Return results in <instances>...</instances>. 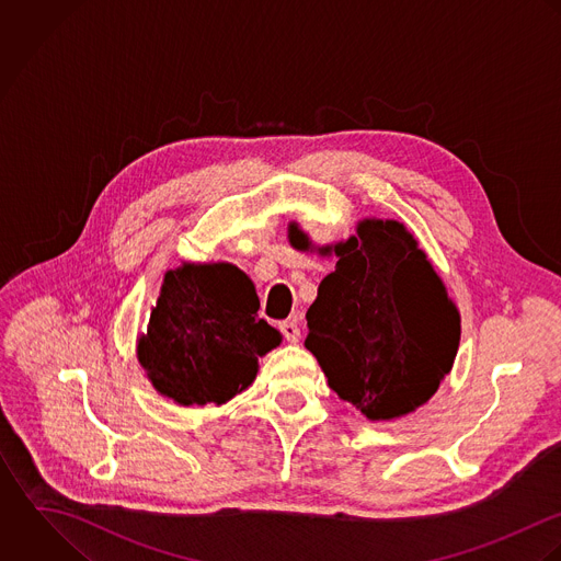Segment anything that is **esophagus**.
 <instances>
[{
  "label": "esophagus",
  "mask_w": 561,
  "mask_h": 561,
  "mask_svg": "<svg viewBox=\"0 0 561 561\" xmlns=\"http://www.w3.org/2000/svg\"><path fill=\"white\" fill-rule=\"evenodd\" d=\"M279 332L288 342H299V337H301V330H299V325L295 321H284L279 325Z\"/></svg>",
  "instance_id": "esophagus-1"
}]
</instances>
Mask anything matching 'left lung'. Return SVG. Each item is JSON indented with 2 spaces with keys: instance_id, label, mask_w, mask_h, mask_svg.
<instances>
[{
  "instance_id": "8db88e82",
  "label": "left lung",
  "mask_w": 561,
  "mask_h": 561,
  "mask_svg": "<svg viewBox=\"0 0 561 561\" xmlns=\"http://www.w3.org/2000/svg\"><path fill=\"white\" fill-rule=\"evenodd\" d=\"M290 242L310 244L297 225ZM334 251L336 268L306 314V346L337 397L370 421L405 416L450 370L459 312L425 251L397 221H364Z\"/></svg>"
}]
</instances>
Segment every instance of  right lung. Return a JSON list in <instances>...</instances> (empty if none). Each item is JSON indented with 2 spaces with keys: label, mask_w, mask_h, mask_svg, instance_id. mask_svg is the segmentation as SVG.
Instances as JSON below:
<instances>
[{
  "label": "right lung",
  "mask_w": 561,
  "mask_h": 561,
  "mask_svg": "<svg viewBox=\"0 0 561 561\" xmlns=\"http://www.w3.org/2000/svg\"><path fill=\"white\" fill-rule=\"evenodd\" d=\"M251 279L231 264L169 271L151 310L138 359L153 388L180 405H221L257 373L279 332L257 319Z\"/></svg>",
  "instance_id": "right-lung-1"
}]
</instances>
